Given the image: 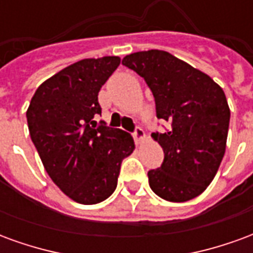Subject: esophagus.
<instances>
[{"label":"esophagus","instance_id":"1","mask_svg":"<svg viewBox=\"0 0 253 253\" xmlns=\"http://www.w3.org/2000/svg\"><path fill=\"white\" fill-rule=\"evenodd\" d=\"M132 137L135 139V142L139 143L145 138V131H143L141 127H135V130L132 132Z\"/></svg>","mask_w":253,"mask_h":253}]
</instances>
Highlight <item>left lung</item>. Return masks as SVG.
Segmentation results:
<instances>
[{"instance_id":"obj_1","label":"left lung","mask_w":253,"mask_h":253,"mask_svg":"<svg viewBox=\"0 0 253 253\" xmlns=\"http://www.w3.org/2000/svg\"><path fill=\"white\" fill-rule=\"evenodd\" d=\"M122 63L143 77L157 118L170 123L169 130L152 134L164 150V161L148 172L149 186L165 201L194 199L212 181L226 149L230 110L222 88L161 50L134 52Z\"/></svg>"}]
</instances>
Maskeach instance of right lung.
Segmentation results:
<instances>
[{"label":"right lung","instance_id":"add662e5","mask_svg":"<svg viewBox=\"0 0 253 253\" xmlns=\"http://www.w3.org/2000/svg\"><path fill=\"white\" fill-rule=\"evenodd\" d=\"M119 63V57L89 58L65 67L36 89L27 110L44 169L63 194L83 205L111 196L122 161L135 148L128 132L93 121L101 115L99 90Z\"/></svg>","mask_w":253,"mask_h":253}]
</instances>
